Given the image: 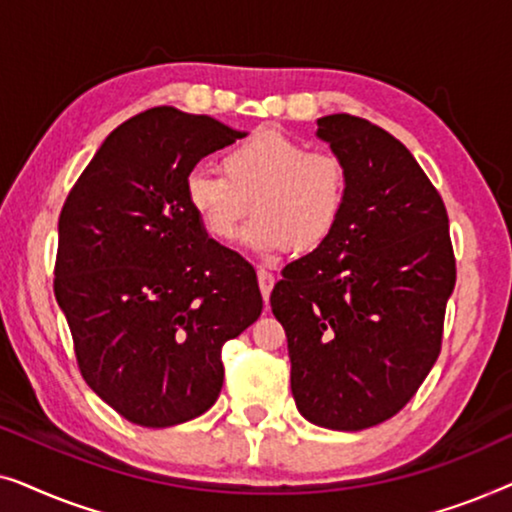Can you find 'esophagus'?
Segmentation results:
<instances>
[{
    "label": "esophagus",
    "mask_w": 512,
    "mask_h": 512,
    "mask_svg": "<svg viewBox=\"0 0 512 512\" xmlns=\"http://www.w3.org/2000/svg\"><path fill=\"white\" fill-rule=\"evenodd\" d=\"M258 286H261L263 300H265V303H268L272 286H275V277H272V272H268L265 268H258Z\"/></svg>",
    "instance_id": "esophagus-1"
}]
</instances>
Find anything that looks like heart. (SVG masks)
Here are the masks:
<instances>
[{
  "instance_id": "1",
  "label": "heart",
  "mask_w": 512,
  "mask_h": 512,
  "mask_svg": "<svg viewBox=\"0 0 512 512\" xmlns=\"http://www.w3.org/2000/svg\"><path fill=\"white\" fill-rule=\"evenodd\" d=\"M223 177L193 170L186 205L212 240L228 242L244 216V247L261 256L289 249L312 251L331 237L345 207L347 172L331 151H307L298 139L261 130L221 160Z\"/></svg>"
}]
</instances>
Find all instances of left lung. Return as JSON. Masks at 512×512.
Masks as SVG:
<instances>
[{
    "instance_id": "8db88e82",
    "label": "left lung",
    "mask_w": 512,
    "mask_h": 512,
    "mask_svg": "<svg viewBox=\"0 0 512 512\" xmlns=\"http://www.w3.org/2000/svg\"><path fill=\"white\" fill-rule=\"evenodd\" d=\"M317 137L345 165V207L331 237L282 270L270 305L300 415L361 431L429 375L457 268L443 200L396 137L349 114L319 118Z\"/></svg>"
}]
</instances>
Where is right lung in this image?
Returning <instances> with one entry per match:
<instances>
[{
  "instance_id": "obj_1",
  "label": "right lung",
  "mask_w": 512,
  "mask_h": 512,
  "mask_svg": "<svg viewBox=\"0 0 512 512\" xmlns=\"http://www.w3.org/2000/svg\"><path fill=\"white\" fill-rule=\"evenodd\" d=\"M247 135L174 107L111 132L58 221L55 300L83 380L128 422L184 424L216 403L221 347L261 317L251 265L186 205L202 158Z\"/></svg>"
}]
</instances>
